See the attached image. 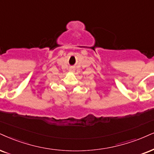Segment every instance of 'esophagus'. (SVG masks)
Masks as SVG:
<instances>
[{
  "label": "esophagus",
  "instance_id": "esophagus-1",
  "mask_svg": "<svg viewBox=\"0 0 154 154\" xmlns=\"http://www.w3.org/2000/svg\"><path fill=\"white\" fill-rule=\"evenodd\" d=\"M69 71H71V72H74V69H73V68H70V70H69Z\"/></svg>",
  "mask_w": 154,
  "mask_h": 154
}]
</instances>
